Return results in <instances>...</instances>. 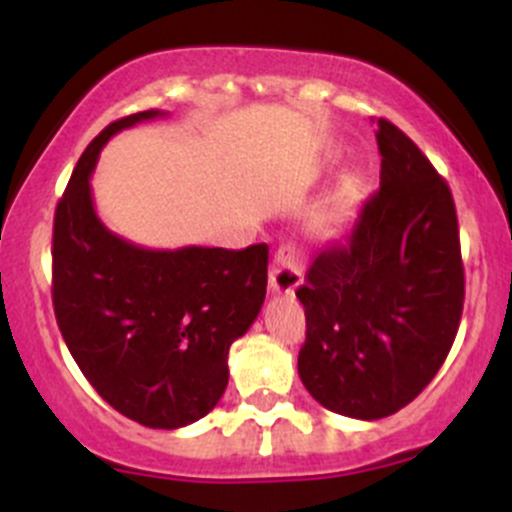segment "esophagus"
Returning a JSON list of instances; mask_svg holds the SVG:
<instances>
[{
  "instance_id": "esophagus-1",
  "label": "esophagus",
  "mask_w": 512,
  "mask_h": 512,
  "mask_svg": "<svg viewBox=\"0 0 512 512\" xmlns=\"http://www.w3.org/2000/svg\"><path fill=\"white\" fill-rule=\"evenodd\" d=\"M302 282V272H299L294 252L289 247H280L272 257L270 267V289L275 294H292Z\"/></svg>"
}]
</instances>
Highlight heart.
I'll list each match as a JSON object with an SVG mask.
<instances>
[{"label":"heart","instance_id":"obj_1","mask_svg":"<svg viewBox=\"0 0 512 512\" xmlns=\"http://www.w3.org/2000/svg\"><path fill=\"white\" fill-rule=\"evenodd\" d=\"M356 198H359V178L356 175H344L332 193L324 198V203L314 210L309 227L317 237H334L347 223L349 213H352Z\"/></svg>","mask_w":512,"mask_h":512}]
</instances>
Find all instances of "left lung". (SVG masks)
I'll list each match as a JSON object with an SVG mask.
<instances>
[{"mask_svg": "<svg viewBox=\"0 0 512 512\" xmlns=\"http://www.w3.org/2000/svg\"><path fill=\"white\" fill-rule=\"evenodd\" d=\"M376 143L381 188L297 289L307 317L299 379L324 409L361 421L396 414L426 389L466 297L451 188L386 118Z\"/></svg>", "mask_w": 512, "mask_h": 512, "instance_id": "left-lung-1", "label": "left lung"}]
</instances>
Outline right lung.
<instances>
[{
	"label": "right lung",
	"mask_w": 512,
	"mask_h": 512,
	"mask_svg": "<svg viewBox=\"0 0 512 512\" xmlns=\"http://www.w3.org/2000/svg\"><path fill=\"white\" fill-rule=\"evenodd\" d=\"M160 111L108 123L76 163L54 215L51 297L61 337L106 404L148 428L215 409L227 352L267 292V245L146 250L98 220L91 173L108 138Z\"/></svg>",
	"instance_id": "obj_1"
}]
</instances>
